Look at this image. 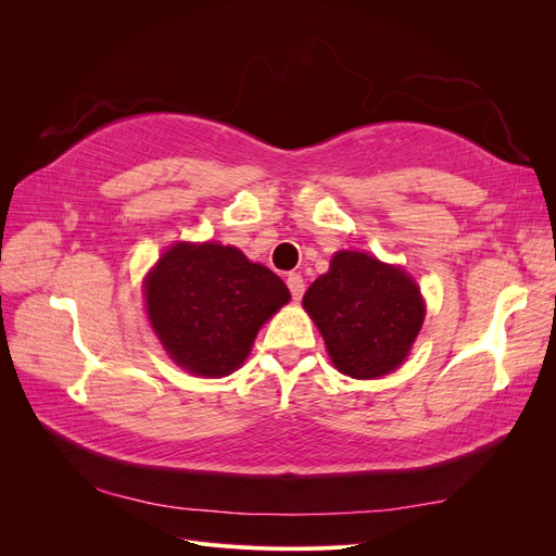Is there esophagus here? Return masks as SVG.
<instances>
[{
    "instance_id": "obj_1",
    "label": "esophagus",
    "mask_w": 556,
    "mask_h": 556,
    "mask_svg": "<svg viewBox=\"0 0 556 556\" xmlns=\"http://www.w3.org/2000/svg\"><path fill=\"white\" fill-rule=\"evenodd\" d=\"M288 288H290V292H292V299L299 301L301 296H304L306 282H304V278H301L299 274H290V276H288Z\"/></svg>"
}]
</instances>
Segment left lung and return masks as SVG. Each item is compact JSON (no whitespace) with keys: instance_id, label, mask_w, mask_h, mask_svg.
Listing matches in <instances>:
<instances>
[{"instance_id":"1","label":"left lung","mask_w":556,"mask_h":556,"mask_svg":"<svg viewBox=\"0 0 556 556\" xmlns=\"http://www.w3.org/2000/svg\"><path fill=\"white\" fill-rule=\"evenodd\" d=\"M306 313L341 374L380 378L403 364L425 323V299L401 266L366 252H336L304 294Z\"/></svg>"}]
</instances>
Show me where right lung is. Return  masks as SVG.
<instances>
[{"instance_id": "add662e5", "label": "right lung", "mask_w": 556, "mask_h": 556, "mask_svg": "<svg viewBox=\"0 0 556 556\" xmlns=\"http://www.w3.org/2000/svg\"><path fill=\"white\" fill-rule=\"evenodd\" d=\"M143 294L166 355L201 378L237 371L260 327L290 301L271 268L211 241L174 243L146 276Z\"/></svg>"}]
</instances>
